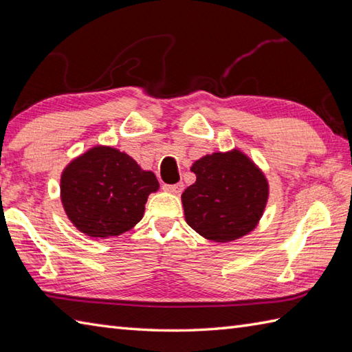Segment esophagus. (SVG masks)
<instances>
[{"label": "esophagus", "mask_w": 352, "mask_h": 352, "mask_svg": "<svg viewBox=\"0 0 352 352\" xmlns=\"http://www.w3.org/2000/svg\"><path fill=\"white\" fill-rule=\"evenodd\" d=\"M163 189L170 193H175V195H180L184 189L183 183H175V184H163Z\"/></svg>", "instance_id": "34e87169"}]
</instances>
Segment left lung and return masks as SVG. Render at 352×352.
<instances>
[{"mask_svg": "<svg viewBox=\"0 0 352 352\" xmlns=\"http://www.w3.org/2000/svg\"><path fill=\"white\" fill-rule=\"evenodd\" d=\"M197 182L183 192L186 222L208 241L230 242L256 228L267 201V182L241 151L213 153L190 168Z\"/></svg>", "mask_w": 352, "mask_h": 352, "instance_id": "left-lung-1", "label": "left lung"}]
</instances>
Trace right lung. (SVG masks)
Returning <instances> with one entry per match:
<instances>
[{"instance_id":"1","label":"right lung","mask_w":352,"mask_h":352,"mask_svg":"<svg viewBox=\"0 0 352 352\" xmlns=\"http://www.w3.org/2000/svg\"><path fill=\"white\" fill-rule=\"evenodd\" d=\"M157 189L153 172L142 170L129 154L110 146H95L77 157L60 180L66 214L91 237L119 236L133 228Z\"/></svg>"}]
</instances>
